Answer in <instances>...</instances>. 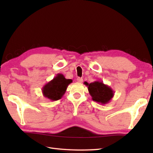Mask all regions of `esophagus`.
Listing matches in <instances>:
<instances>
[{
	"label": "esophagus",
	"mask_w": 153,
	"mask_h": 153,
	"mask_svg": "<svg viewBox=\"0 0 153 153\" xmlns=\"http://www.w3.org/2000/svg\"><path fill=\"white\" fill-rule=\"evenodd\" d=\"M77 82L78 83H82L83 82V79L82 78V77H77Z\"/></svg>",
	"instance_id": "34e87169"
}]
</instances>
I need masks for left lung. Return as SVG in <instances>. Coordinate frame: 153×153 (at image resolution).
Segmentation results:
<instances>
[{
  "instance_id": "8db88e82",
  "label": "left lung",
  "mask_w": 153,
  "mask_h": 153,
  "mask_svg": "<svg viewBox=\"0 0 153 153\" xmlns=\"http://www.w3.org/2000/svg\"><path fill=\"white\" fill-rule=\"evenodd\" d=\"M85 85L88 87L89 93L93 101L101 105L108 103L114 95V92L111 87L104 84L102 82L95 81L91 83L86 82Z\"/></svg>"
}]
</instances>
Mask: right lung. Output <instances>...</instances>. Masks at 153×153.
I'll return each mask as SVG.
<instances>
[{"instance_id":"obj_1","label":"right lung","mask_w":153,"mask_h":153,"mask_svg":"<svg viewBox=\"0 0 153 153\" xmlns=\"http://www.w3.org/2000/svg\"><path fill=\"white\" fill-rule=\"evenodd\" d=\"M72 83V80L66 79L64 75L58 74L53 79L45 84L42 88V93L45 98L51 101L60 99L66 93L69 84Z\"/></svg>"}]
</instances>
